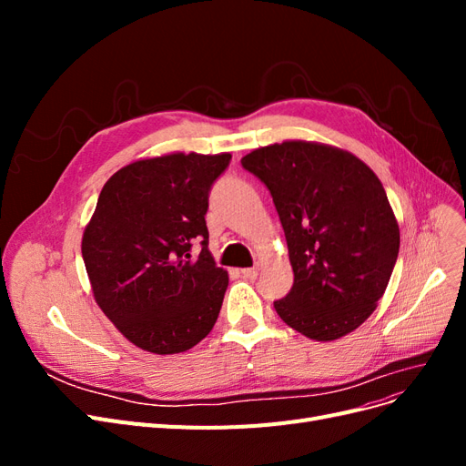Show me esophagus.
I'll return each mask as SVG.
<instances>
[{
	"instance_id": "esophagus-1",
	"label": "esophagus",
	"mask_w": 466,
	"mask_h": 466,
	"mask_svg": "<svg viewBox=\"0 0 466 466\" xmlns=\"http://www.w3.org/2000/svg\"><path fill=\"white\" fill-rule=\"evenodd\" d=\"M241 274H243V278H247V279H255V278L258 276V270H257V268H243Z\"/></svg>"
}]
</instances>
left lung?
<instances>
[{"label": "left lung", "instance_id": "left-lung-1", "mask_svg": "<svg viewBox=\"0 0 466 466\" xmlns=\"http://www.w3.org/2000/svg\"><path fill=\"white\" fill-rule=\"evenodd\" d=\"M241 163L270 190L286 233L293 288L274 301L279 319L317 342L356 330L383 298L400 247L377 175L354 153L301 139Z\"/></svg>", "mask_w": 466, "mask_h": 466}]
</instances>
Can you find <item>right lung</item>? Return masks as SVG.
<instances>
[{
    "instance_id": "right-lung-1",
    "label": "right lung",
    "mask_w": 466,
    "mask_h": 466,
    "mask_svg": "<svg viewBox=\"0 0 466 466\" xmlns=\"http://www.w3.org/2000/svg\"><path fill=\"white\" fill-rule=\"evenodd\" d=\"M229 153H168L112 175L83 231L96 305L151 354H178L209 334L229 276L208 248L206 211ZM203 250L191 255V245Z\"/></svg>"
}]
</instances>
